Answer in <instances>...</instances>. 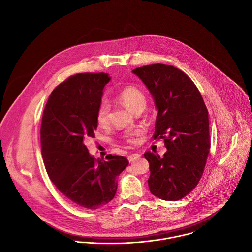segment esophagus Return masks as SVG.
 I'll return each instance as SVG.
<instances>
[{"instance_id": "34e87169", "label": "esophagus", "mask_w": 252, "mask_h": 252, "mask_svg": "<svg viewBox=\"0 0 252 252\" xmlns=\"http://www.w3.org/2000/svg\"><path fill=\"white\" fill-rule=\"evenodd\" d=\"M140 157H141V154H139V153H133V154H130V155L128 156V160H129V162H133V161L139 159Z\"/></svg>"}]
</instances>
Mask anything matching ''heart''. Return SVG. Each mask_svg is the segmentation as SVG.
<instances>
[{
    "label": "heart",
    "mask_w": 252,
    "mask_h": 252,
    "mask_svg": "<svg viewBox=\"0 0 252 252\" xmlns=\"http://www.w3.org/2000/svg\"><path fill=\"white\" fill-rule=\"evenodd\" d=\"M118 101L124 105L132 112L137 111L138 109H144L146 105V98L144 93L137 87L134 86H126L121 89L117 94ZM110 108L106 100L101 101L96 111V119L98 124L106 125L108 124L109 118ZM140 134L139 131H131L127 132L124 135V138L127 139L129 143H134L135 138Z\"/></svg>",
    "instance_id": "1"
}]
</instances>
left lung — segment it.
<instances>
[{
    "label": "left lung",
    "mask_w": 252,
    "mask_h": 252,
    "mask_svg": "<svg viewBox=\"0 0 252 252\" xmlns=\"http://www.w3.org/2000/svg\"><path fill=\"white\" fill-rule=\"evenodd\" d=\"M149 91L157 116L154 139H164L163 157L144 153L149 163L150 192L178 201L201 180L210 152L209 112L193 81L176 67L154 64L132 71Z\"/></svg>",
    "instance_id": "1"
}]
</instances>
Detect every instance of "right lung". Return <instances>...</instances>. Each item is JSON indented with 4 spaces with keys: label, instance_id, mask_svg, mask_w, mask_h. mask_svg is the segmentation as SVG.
Instances as JSON below:
<instances>
[{
    "label": "right lung",
    "instance_id": "1",
    "mask_svg": "<svg viewBox=\"0 0 252 252\" xmlns=\"http://www.w3.org/2000/svg\"><path fill=\"white\" fill-rule=\"evenodd\" d=\"M108 73H78L58 85L43 110L40 144L49 179L73 205L96 210L109 203L117 178L128 166L126 157L108 154L95 159L85 142L98 127L96 111Z\"/></svg>",
    "mask_w": 252,
    "mask_h": 252
}]
</instances>
